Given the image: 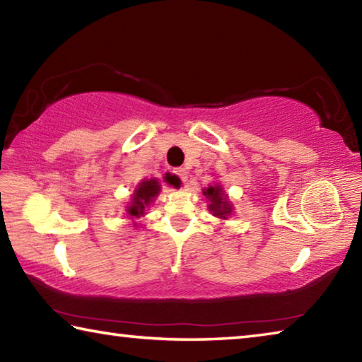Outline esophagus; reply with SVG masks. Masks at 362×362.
I'll return each mask as SVG.
<instances>
[{
	"instance_id": "esophagus-1",
	"label": "esophagus",
	"mask_w": 362,
	"mask_h": 362,
	"mask_svg": "<svg viewBox=\"0 0 362 362\" xmlns=\"http://www.w3.org/2000/svg\"><path fill=\"white\" fill-rule=\"evenodd\" d=\"M175 173H177V175L180 177V180H182V182H187V179H188V173H187L185 169H182V168H180V169H177Z\"/></svg>"
}]
</instances>
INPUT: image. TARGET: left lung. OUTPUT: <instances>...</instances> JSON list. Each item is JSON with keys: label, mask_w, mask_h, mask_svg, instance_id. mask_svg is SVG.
Returning <instances> with one entry per match:
<instances>
[{"label": "left lung", "mask_w": 362, "mask_h": 362, "mask_svg": "<svg viewBox=\"0 0 362 362\" xmlns=\"http://www.w3.org/2000/svg\"><path fill=\"white\" fill-rule=\"evenodd\" d=\"M204 196L207 199L211 201L209 204V211L214 214V216L218 218H226L228 216H231L233 207L228 203V196L225 194L223 188L216 183V185H211L204 188Z\"/></svg>", "instance_id": "8db88e82"}]
</instances>
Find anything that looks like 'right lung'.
Here are the masks:
<instances>
[{"label": "right lung", "instance_id": "add662e5", "mask_svg": "<svg viewBox=\"0 0 362 362\" xmlns=\"http://www.w3.org/2000/svg\"><path fill=\"white\" fill-rule=\"evenodd\" d=\"M159 189H161V185H159V182L156 179H144L140 182L136 189H134L129 206L126 207V212L129 218H139L145 216V209L153 203V199L158 196Z\"/></svg>", "mask_w": 362, "mask_h": 362}]
</instances>
